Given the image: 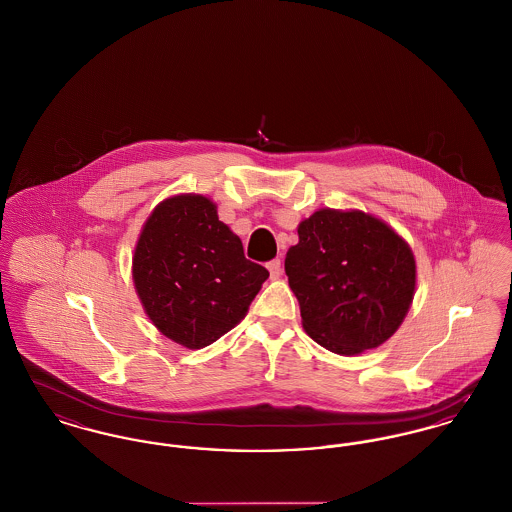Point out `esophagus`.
<instances>
[{
  "label": "esophagus",
  "instance_id": "obj_1",
  "mask_svg": "<svg viewBox=\"0 0 512 512\" xmlns=\"http://www.w3.org/2000/svg\"><path fill=\"white\" fill-rule=\"evenodd\" d=\"M267 269L271 272L272 278H278L282 274V263L280 259H272L271 263H267Z\"/></svg>",
  "mask_w": 512,
  "mask_h": 512
}]
</instances>
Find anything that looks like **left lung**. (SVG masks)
<instances>
[{"mask_svg": "<svg viewBox=\"0 0 512 512\" xmlns=\"http://www.w3.org/2000/svg\"><path fill=\"white\" fill-rule=\"evenodd\" d=\"M284 269L301 325L338 356L387 342L416 294V257L391 226L369 212L319 209L298 224Z\"/></svg>", "mask_w": 512, "mask_h": 512, "instance_id": "1", "label": "left lung"}]
</instances>
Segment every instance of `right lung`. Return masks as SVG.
<instances>
[{"mask_svg":"<svg viewBox=\"0 0 512 512\" xmlns=\"http://www.w3.org/2000/svg\"><path fill=\"white\" fill-rule=\"evenodd\" d=\"M133 284L152 325L201 350L247 315L269 271L243 255L241 240L197 193L160 201L133 251Z\"/></svg>","mask_w":512,"mask_h":512,"instance_id":"add662e5","label":"right lung"}]
</instances>
